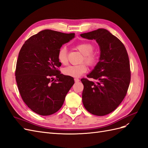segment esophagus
Returning a JSON list of instances; mask_svg holds the SVG:
<instances>
[{
	"mask_svg": "<svg viewBox=\"0 0 148 148\" xmlns=\"http://www.w3.org/2000/svg\"><path fill=\"white\" fill-rule=\"evenodd\" d=\"M74 80H75V82H78L79 81V78H74Z\"/></svg>",
	"mask_w": 148,
	"mask_h": 148,
	"instance_id": "obj_1",
	"label": "esophagus"
}]
</instances>
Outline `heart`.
Instances as JSON below:
<instances>
[{"mask_svg": "<svg viewBox=\"0 0 148 148\" xmlns=\"http://www.w3.org/2000/svg\"><path fill=\"white\" fill-rule=\"evenodd\" d=\"M76 49L81 52L83 55L82 61L91 67L96 65L99 62V57L96 53L93 52L94 46L89 42H81L76 46ZM58 60L62 64H66L68 62V55L67 50L65 46H62L60 48L57 54ZM88 66L86 64L82 63L78 65H69L65 67L63 70L64 75L69 77H78L85 72H86Z\"/></svg>", "mask_w": 148, "mask_h": 148, "instance_id": "heart-1", "label": "heart"}]
</instances>
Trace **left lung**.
Listing matches in <instances>:
<instances>
[{
  "label": "left lung",
  "mask_w": 148,
  "mask_h": 148,
  "mask_svg": "<svg viewBox=\"0 0 148 148\" xmlns=\"http://www.w3.org/2000/svg\"><path fill=\"white\" fill-rule=\"evenodd\" d=\"M95 39L101 50L99 62L87 77L84 85L83 104L89 113L103 116L115 110L126 96L131 79L127 51L120 40L105 29H98L80 34Z\"/></svg>",
  "instance_id": "8db88e82"
}]
</instances>
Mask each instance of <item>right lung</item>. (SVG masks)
<instances>
[{"label":"right lung","mask_w":148,"mask_h":148,"mask_svg":"<svg viewBox=\"0 0 148 148\" xmlns=\"http://www.w3.org/2000/svg\"><path fill=\"white\" fill-rule=\"evenodd\" d=\"M75 33L44 29L31 36L21 47L15 70L18 88L30 109L41 115L56 113L63 105L73 78L61 74L57 54Z\"/></svg>","instance_id":"obj_1"}]
</instances>
